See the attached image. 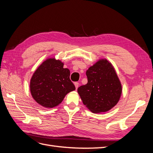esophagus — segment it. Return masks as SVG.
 <instances>
[{
    "instance_id": "esophagus-1",
    "label": "esophagus",
    "mask_w": 153,
    "mask_h": 153,
    "mask_svg": "<svg viewBox=\"0 0 153 153\" xmlns=\"http://www.w3.org/2000/svg\"><path fill=\"white\" fill-rule=\"evenodd\" d=\"M74 84H75V86L76 89H77V88H78V85H79V83H78V82H75V83H74Z\"/></svg>"
}]
</instances>
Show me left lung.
<instances>
[{
    "mask_svg": "<svg viewBox=\"0 0 153 153\" xmlns=\"http://www.w3.org/2000/svg\"><path fill=\"white\" fill-rule=\"evenodd\" d=\"M88 82L78 88L84 105L94 113L106 112L117 104L122 85L112 65L106 59L97 61L87 70Z\"/></svg>",
    "mask_w": 153,
    "mask_h": 153,
    "instance_id": "obj_1",
    "label": "left lung"
}]
</instances>
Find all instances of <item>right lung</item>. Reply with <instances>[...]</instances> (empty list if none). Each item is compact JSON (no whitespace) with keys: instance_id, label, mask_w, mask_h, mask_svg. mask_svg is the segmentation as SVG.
I'll return each mask as SVG.
<instances>
[{"instance_id":"right-lung-1","label":"right lung","mask_w":153,"mask_h":153,"mask_svg":"<svg viewBox=\"0 0 153 153\" xmlns=\"http://www.w3.org/2000/svg\"><path fill=\"white\" fill-rule=\"evenodd\" d=\"M64 64L54 58L43 62L33 73L30 81V92L35 101L45 108L59 105L66 95L75 90L70 78V71Z\"/></svg>"}]
</instances>
